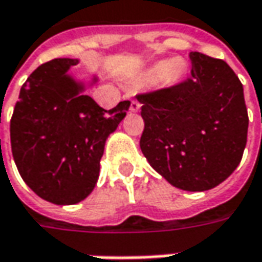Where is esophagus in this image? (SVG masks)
Masks as SVG:
<instances>
[{"instance_id": "esophagus-1", "label": "esophagus", "mask_w": 262, "mask_h": 262, "mask_svg": "<svg viewBox=\"0 0 262 262\" xmlns=\"http://www.w3.org/2000/svg\"><path fill=\"white\" fill-rule=\"evenodd\" d=\"M140 107H141L140 101H137V100H131V103H129V111L138 112L140 111Z\"/></svg>"}]
</instances>
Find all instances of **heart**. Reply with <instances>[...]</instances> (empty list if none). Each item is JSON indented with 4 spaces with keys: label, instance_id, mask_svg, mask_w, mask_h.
Here are the masks:
<instances>
[{
    "label": "heart",
    "instance_id": "obj_1",
    "mask_svg": "<svg viewBox=\"0 0 262 262\" xmlns=\"http://www.w3.org/2000/svg\"><path fill=\"white\" fill-rule=\"evenodd\" d=\"M151 72L155 76L164 75L165 81H168V82H177L184 73V63L181 59L162 60L153 66Z\"/></svg>",
    "mask_w": 262,
    "mask_h": 262
}]
</instances>
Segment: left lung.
<instances>
[{
  "instance_id": "1",
  "label": "left lung",
  "mask_w": 262,
  "mask_h": 262,
  "mask_svg": "<svg viewBox=\"0 0 262 262\" xmlns=\"http://www.w3.org/2000/svg\"><path fill=\"white\" fill-rule=\"evenodd\" d=\"M191 73L177 85L138 94L140 147L174 187L205 191L241 164L248 137L243 85L224 60L191 51Z\"/></svg>"
}]
</instances>
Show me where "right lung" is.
<instances>
[{
	"label": "right lung",
	"instance_id": "right-lung-1",
	"mask_svg": "<svg viewBox=\"0 0 262 262\" xmlns=\"http://www.w3.org/2000/svg\"><path fill=\"white\" fill-rule=\"evenodd\" d=\"M75 64L76 59H54L36 68L20 88L10 121L23 181L56 205L81 202L93 191L104 143L129 107V101L100 107L68 73Z\"/></svg>",
	"mask_w": 262,
	"mask_h": 262
}]
</instances>
